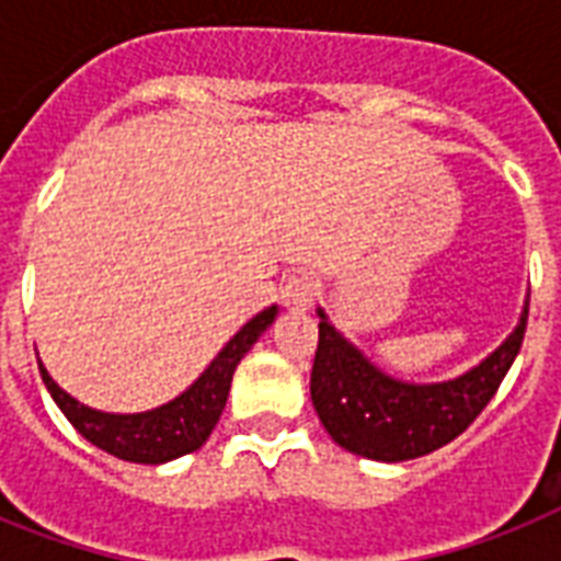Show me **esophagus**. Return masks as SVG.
<instances>
[{
    "label": "esophagus",
    "mask_w": 561,
    "mask_h": 561,
    "mask_svg": "<svg viewBox=\"0 0 561 561\" xmlns=\"http://www.w3.org/2000/svg\"><path fill=\"white\" fill-rule=\"evenodd\" d=\"M317 299V285L314 279H308V276H290L285 285H282V302L290 311H308V308L314 306Z\"/></svg>",
    "instance_id": "esophagus-1"
}]
</instances>
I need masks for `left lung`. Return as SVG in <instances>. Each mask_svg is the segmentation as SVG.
I'll list each match as a JSON object with an SVG mask.
<instances>
[{"mask_svg": "<svg viewBox=\"0 0 561 561\" xmlns=\"http://www.w3.org/2000/svg\"><path fill=\"white\" fill-rule=\"evenodd\" d=\"M527 308L504 343L486 358L448 381L416 383L383 373L343 332L323 308L320 343L311 369V401L323 427L346 451L378 462L425 457L460 436L495 396L522 350Z\"/></svg>", "mask_w": 561, "mask_h": 561, "instance_id": "1", "label": "left lung"}]
</instances>
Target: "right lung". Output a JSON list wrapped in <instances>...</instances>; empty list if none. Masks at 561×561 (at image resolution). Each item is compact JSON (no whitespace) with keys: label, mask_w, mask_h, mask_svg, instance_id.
Returning <instances> with one entry per match:
<instances>
[{"label":"right lung","mask_w":561,"mask_h":561,"mask_svg":"<svg viewBox=\"0 0 561 561\" xmlns=\"http://www.w3.org/2000/svg\"><path fill=\"white\" fill-rule=\"evenodd\" d=\"M279 314V308L271 306L238 329L224 350L211 358L194 383L180 392L178 399L165 401L160 408L142 410V413H104V410L87 408L83 401L60 387L39 364V375L51 399L60 408L78 434L101 451L113 454L118 460L142 462V466H160V462L178 460L183 454L197 451L209 439L211 427L218 425L220 413L227 408L229 383L236 367L241 364L253 343L262 337Z\"/></svg>","instance_id":"right-lung-1"}]
</instances>
